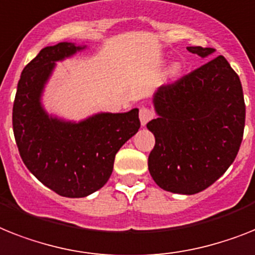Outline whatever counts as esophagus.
Returning <instances> with one entry per match:
<instances>
[{"label": "esophagus", "instance_id": "34e87169", "mask_svg": "<svg viewBox=\"0 0 255 255\" xmlns=\"http://www.w3.org/2000/svg\"><path fill=\"white\" fill-rule=\"evenodd\" d=\"M153 119V112L151 111V109L146 108V107H143V108H140L139 111V120H140V124H142V126L146 125L150 120Z\"/></svg>", "mask_w": 255, "mask_h": 255}]
</instances>
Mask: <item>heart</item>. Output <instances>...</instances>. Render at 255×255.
Listing matches in <instances>:
<instances>
[{
    "label": "heart",
    "mask_w": 255,
    "mask_h": 255,
    "mask_svg": "<svg viewBox=\"0 0 255 255\" xmlns=\"http://www.w3.org/2000/svg\"><path fill=\"white\" fill-rule=\"evenodd\" d=\"M181 73V65L178 62H173V64L170 65L169 69H168V75H169L172 79L174 78H177Z\"/></svg>",
    "instance_id": "1"
}]
</instances>
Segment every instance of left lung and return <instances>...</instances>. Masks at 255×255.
Wrapping results in <instances>:
<instances>
[{"label": "left lung", "instance_id": "1", "mask_svg": "<svg viewBox=\"0 0 255 255\" xmlns=\"http://www.w3.org/2000/svg\"><path fill=\"white\" fill-rule=\"evenodd\" d=\"M206 58L214 48L188 47ZM157 119L147 124L155 135L148 156L151 177L164 190L197 194L222 177L235 161L245 126L239 75L219 56L152 98Z\"/></svg>", "mask_w": 255, "mask_h": 255}]
</instances>
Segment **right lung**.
Listing matches in <instances>:
<instances>
[{"instance_id":"1","label":"right lung","mask_w":255,"mask_h":255,"mask_svg":"<svg viewBox=\"0 0 255 255\" xmlns=\"http://www.w3.org/2000/svg\"><path fill=\"white\" fill-rule=\"evenodd\" d=\"M86 48L67 41L43 48L23 69L12 107V130L23 163L41 184L67 198L102 189L112 174L116 153L140 128L138 108L100 112L79 123L44 109L41 96L57 61Z\"/></svg>"}]
</instances>
